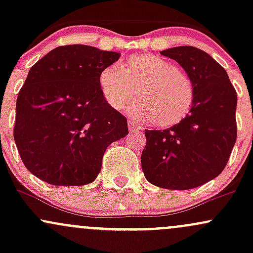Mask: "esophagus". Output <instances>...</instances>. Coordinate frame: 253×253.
I'll use <instances>...</instances> for the list:
<instances>
[{"label":"esophagus","instance_id":"obj_1","mask_svg":"<svg viewBox=\"0 0 253 253\" xmlns=\"http://www.w3.org/2000/svg\"><path fill=\"white\" fill-rule=\"evenodd\" d=\"M128 129L129 132H136V130H140V127L136 126V125L133 123V121H128Z\"/></svg>","mask_w":253,"mask_h":253}]
</instances>
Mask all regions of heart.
Instances as JSON below:
<instances>
[{
  "instance_id": "1",
  "label": "heart",
  "mask_w": 253,
  "mask_h": 253,
  "mask_svg": "<svg viewBox=\"0 0 253 253\" xmlns=\"http://www.w3.org/2000/svg\"><path fill=\"white\" fill-rule=\"evenodd\" d=\"M100 89L113 109L129 107L135 119L168 128L182 123L194 103L190 80L175 65L156 54H135L121 65H110L101 72Z\"/></svg>"
}]
</instances>
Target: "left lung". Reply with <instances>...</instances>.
Listing matches in <instances>:
<instances>
[{
  "mask_svg": "<svg viewBox=\"0 0 253 253\" xmlns=\"http://www.w3.org/2000/svg\"><path fill=\"white\" fill-rule=\"evenodd\" d=\"M184 69L194 88L188 117L167 129H145L141 168L153 185L200 187L222 172L237 139V92L227 72L207 52L177 46L161 52Z\"/></svg>",
  "mask_w": 253,
  "mask_h": 253,
  "instance_id": "obj_1",
  "label": "left lung"
}]
</instances>
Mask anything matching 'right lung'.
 Here are the masks:
<instances>
[{"instance_id": "add662e5", "label": "right lung", "mask_w": 253, "mask_h": 253, "mask_svg": "<svg viewBox=\"0 0 253 253\" xmlns=\"http://www.w3.org/2000/svg\"><path fill=\"white\" fill-rule=\"evenodd\" d=\"M120 58L88 45L59 46L31 68L16 100L14 140L25 167L52 185L96 179L127 119L100 89V75Z\"/></svg>"}]
</instances>
